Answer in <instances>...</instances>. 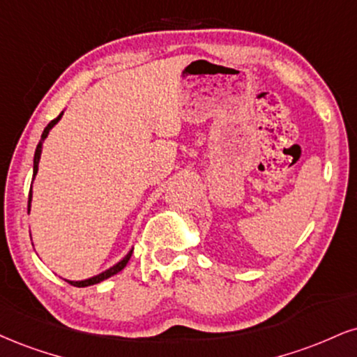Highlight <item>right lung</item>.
I'll list each match as a JSON object with an SVG mask.
<instances>
[{"label":"right lung","mask_w":357,"mask_h":357,"mask_svg":"<svg viewBox=\"0 0 357 357\" xmlns=\"http://www.w3.org/2000/svg\"><path fill=\"white\" fill-rule=\"evenodd\" d=\"M61 116H63V113L59 114L58 118H56V119H53V121H51V123L48 124V126L45 128V131H43L40 143H38V146H36V151H34V161H33V178H34V176H36V173H38V165H40L41 149H43V141H45V139H46V136L50 135L51 128H53L54 124L58 123L59 119H61ZM31 197H33V191L29 190V197H28V213H29V208H31ZM131 255H132V249H131L130 252H128L126 256L123 257L121 261H119V263H116L114 266H111V268H109V269H106V271H102V273H100V274H96V276H93V278H89V279H83V281H68V282H70L71 286H76V287H86V286L98 284V282L105 281V279H108V278H111V276H114V274H118L119 271H121V269H124V266L128 264V261H130Z\"/></svg>","instance_id":"add662e5"}]
</instances>
